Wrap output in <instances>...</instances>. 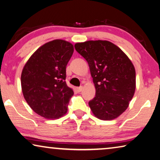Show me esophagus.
Here are the masks:
<instances>
[{"label":"esophagus","instance_id":"1","mask_svg":"<svg viewBox=\"0 0 160 160\" xmlns=\"http://www.w3.org/2000/svg\"><path fill=\"white\" fill-rule=\"evenodd\" d=\"M82 89H83V87H82V86H80V87H79V88H77V90H78V92H81V91H82Z\"/></svg>","mask_w":160,"mask_h":160}]
</instances>
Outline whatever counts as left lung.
I'll list each match as a JSON object with an SVG mask.
<instances>
[{
  "label": "left lung",
  "instance_id": "left-lung-1",
  "mask_svg": "<svg viewBox=\"0 0 160 160\" xmlns=\"http://www.w3.org/2000/svg\"><path fill=\"white\" fill-rule=\"evenodd\" d=\"M75 48L87 60L95 87V97L89 102L93 115L102 120L118 118L128 108L135 92L132 62L108 40L77 42Z\"/></svg>",
  "mask_w": 160,
  "mask_h": 160
}]
</instances>
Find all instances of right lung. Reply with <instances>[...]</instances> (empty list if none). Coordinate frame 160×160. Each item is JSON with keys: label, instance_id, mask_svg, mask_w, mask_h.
Segmentation results:
<instances>
[{"label": "right lung", "instance_id": "obj_1", "mask_svg": "<svg viewBox=\"0 0 160 160\" xmlns=\"http://www.w3.org/2000/svg\"><path fill=\"white\" fill-rule=\"evenodd\" d=\"M74 48L64 40H53L40 46L28 60L21 73L25 100L35 113L58 119L68 112L74 94L67 85L66 66Z\"/></svg>", "mask_w": 160, "mask_h": 160}]
</instances>
